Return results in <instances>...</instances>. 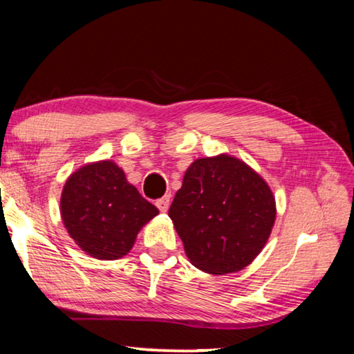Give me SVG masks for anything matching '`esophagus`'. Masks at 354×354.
I'll list each match as a JSON object with an SVG mask.
<instances>
[{
    "label": "esophagus",
    "mask_w": 354,
    "mask_h": 354,
    "mask_svg": "<svg viewBox=\"0 0 354 354\" xmlns=\"http://www.w3.org/2000/svg\"><path fill=\"white\" fill-rule=\"evenodd\" d=\"M156 206L159 207L160 212H167L168 211V206H170V195H165V197H162L156 201Z\"/></svg>",
    "instance_id": "obj_1"
}]
</instances>
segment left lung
Masks as SVG:
<instances>
[{
  "instance_id": "1",
  "label": "left lung",
  "mask_w": 354,
  "mask_h": 354,
  "mask_svg": "<svg viewBox=\"0 0 354 354\" xmlns=\"http://www.w3.org/2000/svg\"><path fill=\"white\" fill-rule=\"evenodd\" d=\"M276 214L265 179L225 153L195 159L168 209L189 261L214 276L249 266L271 236Z\"/></svg>"
}]
</instances>
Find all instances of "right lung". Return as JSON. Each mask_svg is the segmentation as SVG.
Listing matches in <instances>:
<instances>
[{"label":"right lung","mask_w":354,"mask_h":354,"mask_svg":"<svg viewBox=\"0 0 354 354\" xmlns=\"http://www.w3.org/2000/svg\"><path fill=\"white\" fill-rule=\"evenodd\" d=\"M59 212L69 236L86 255L118 260L131 252L159 209L127 181L116 162L104 159L88 162L66 179Z\"/></svg>","instance_id":"add662e5"}]
</instances>
